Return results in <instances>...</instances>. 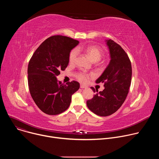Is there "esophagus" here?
Here are the masks:
<instances>
[{"label": "esophagus", "mask_w": 159, "mask_h": 159, "mask_svg": "<svg viewBox=\"0 0 159 159\" xmlns=\"http://www.w3.org/2000/svg\"><path fill=\"white\" fill-rule=\"evenodd\" d=\"M80 88H82V89H86V88H87V87L86 85H84V84H80Z\"/></svg>", "instance_id": "34e87169"}]
</instances>
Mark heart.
<instances>
[{
	"label": "heart",
	"mask_w": 159,
	"mask_h": 159,
	"mask_svg": "<svg viewBox=\"0 0 159 159\" xmlns=\"http://www.w3.org/2000/svg\"><path fill=\"white\" fill-rule=\"evenodd\" d=\"M85 53L87 54V55L91 59V60L94 62L98 61L102 57L103 55V52L102 50H101L99 48L94 46L89 47L85 48ZM78 55V51L77 49L73 50L69 56V62L71 64H73L75 62L77 57ZM77 78L82 82H86L88 80L89 75L84 72H79L77 75Z\"/></svg>",
	"instance_id": "b5f03b06"
}]
</instances>
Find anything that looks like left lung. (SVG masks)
<instances>
[{"instance_id":"left-lung-1","label":"left lung","mask_w":159,"mask_h":159,"mask_svg":"<svg viewBox=\"0 0 159 159\" xmlns=\"http://www.w3.org/2000/svg\"><path fill=\"white\" fill-rule=\"evenodd\" d=\"M108 47L110 61L102 75L96 80L104 84V89L91 88L96 94L87 101L88 108L100 116H109L123 104L131 84L132 69L128 56L120 45L111 39L105 40Z\"/></svg>"}]
</instances>
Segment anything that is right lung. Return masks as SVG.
<instances>
[{
    "label": "right lung",
    "instance_id": "add662e5",
    "mask_svg": "<svg viewBox=\"0 0 159 159\" xmlns=\"http://www.w3.org/2000/svg\"><path fill=\"white\" fill-rule=\"evenodd\" d=\"M77 40L57 35L44 41L30 60L28 68L31 96L37 106L49 115H57L69 107L72 96L79 90L78 82L61 84L57 77L69 63Z\"/></svg>",
    "mask_w": 159,
    "mask_h": 159
}]
</instances>
